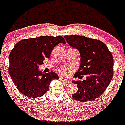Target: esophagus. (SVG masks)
<instances>
[{
    "mask_svg": "<svg viewBox=\"0 0 125 125\" xmlns=\"http://www.w3.org/2000/svg\"><path fill=\"white\" fill-rule=\"evenodd\" d=\"M59 79L61 80V81L64 82V83H71V81L70 80H68L66 79V78H64V77H59Z\"/></svg>",
    "mask_w": 125,
    "mask_h": 125,
    "instance_id": "obj_1",
    "label": "esophagus"
}]
</instances>
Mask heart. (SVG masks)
Masks as SVG:
<instances>
[{"mask_svg":"<svg viewBox=\"0 0 125 125\" xmlns=\"http://www.w3.org/2000/svg\"><path fill=\"white\" fill-rule=\"evenodd\" d=\"M72 68L66 66H60L58 68L59 72L64 76H69L72 72Z\"/></svg>","mask_w":125,"mask_h":125,"instance_id":"1","label":"heart"}]
</instances>
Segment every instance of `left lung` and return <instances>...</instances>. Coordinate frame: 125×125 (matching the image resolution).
Segmentation results:
<instances>
[{
    "label": "left lung",
    "instance_id": "left-lung-1",
    "mask_svg": "<svg viewBox=\"0 0 125 125\" xmlns=\"http://www.w3.org/2000/svg\"><path fill=\"white\" fill-rule=\"evenodd\" d=\"M66 42L77 49L81 63L74 77L80 79L85 75L86 80L72 81L77 84L78 91L72 94L80 102L93 101L104 93L110 84L113 75V58L107 46L101 41L83 36H65Z\"/></svg>",
    "mask_w": 125,
    "mask_h": 125
}]
</instances>
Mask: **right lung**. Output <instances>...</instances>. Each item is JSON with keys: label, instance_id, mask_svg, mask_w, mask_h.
<instances>
[{"label": "right lung", "instance_id": "right-lung-1", "mask_svg": "<svg viewBox=\"0 0 125 125\" xmlns=\"http://www.w3.org/2000/svg\"><path fill=\"white\" fill-rule=\"evenodd\" d=\"M61 42L66 43L62 36H47L24 39L15 44L10 54L8 71L20 93L30 98L40 97L49 90L53 80L59 79L56 73H44L39 68Z\"/></svg>", "mask_w": 125, "mask_h": 125}]
</instances>
